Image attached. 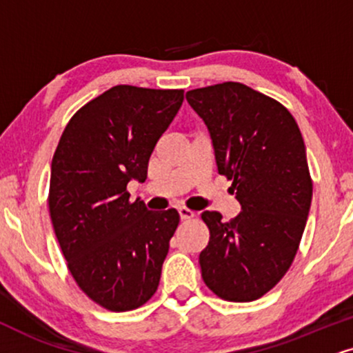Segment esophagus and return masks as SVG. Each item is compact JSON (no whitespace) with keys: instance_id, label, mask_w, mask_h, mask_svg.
I'll return each mask as SVG.
<instances>
[{"instance_id":"obj_1","label":"esophagus","mask_w":353,"mask_h":353,"mask_svg":"<svg viewBox=\"0 0 353 353\" xmlns=\"http://www.w3.org/2000/svg\"><path fill=\"white\" fill-rule=\"evenodd\" d=\"M178 214H180L181 221H188V219H193V217H194V212L188 210V208H185V206L178 208Z\"/></svg>"}]
</instances>
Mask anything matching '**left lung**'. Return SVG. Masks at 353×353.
<instances>
[{"mask_svg":"<svg viewBox=\"0 0 353 353\" xmlns=\"http://www.w3.org/2000/svg\"><path fill=\"white\" fill-rule=\"evenodd\" d=\"M186 99L242 206L228 223L216 211L201 214L210 229L201 276L225 301H254L288 272L306 228L312 180L301 130L281 103L237 81L186 91Z\"/></svg>","mask_w":353,"mask_h":353,"instance_id":"obj_1","label":"left lung"}]
</instances>
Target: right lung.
<instances>
[{"instance_id":"right-lung-1","label":"right lung","mask_w":353,"mask_h":353,"mask_svg":"<svg viewBox=\"0 0 353 353\" xmlns=\"http://www.w3.org/2000/svg\"><path fill=\"white\" fill-rule=\"evenodd\" d=\"M183 103V90L112 86L68 121L52 159L49 211L80 290L114 312L154 296L176 210L130 201L128 183L145 181L149 159Z\"/></svg>"}]
</instances>
